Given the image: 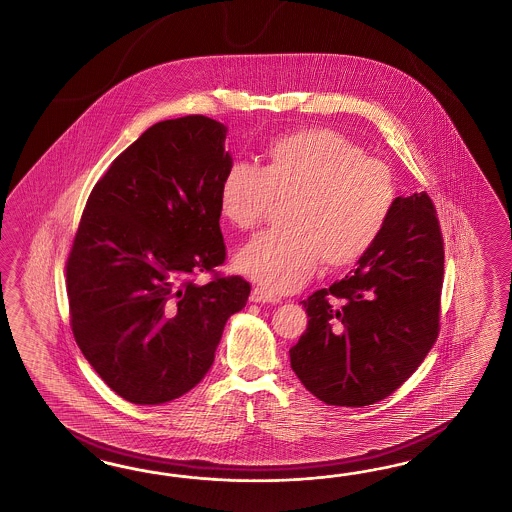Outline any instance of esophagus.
Segmentation results:
<instances>
[{
    "mask_svg": "<svg viewBox=\"0 0 512 512\" xmlns=\"http://www.w3.org/2000/svg\"><path fill=\"white\" fill-rule=\"evenodd\" d=\"M250 300L255 301V303H279L281 298H277L275 294L268 292V290H264V288L255 287L251 290Z\"/></svg>",
    "mask_w": 512,
    "mask_h": 512,
    "instance_id": "obj_1",
    "label": "esophagus"
}]
</instances>
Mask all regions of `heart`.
I'll return each instance as SVG.
<instances>
[{
  "instance_id": "1",
  "label": "heart",
  "mask_w": 512,
  "mask_h": 512,
  "mask_svg": "<svg viewBox=\"0 0 512 512\" xmlns=\"http://www.w3.org/2000/svg\"><path fill=\"white\" fill-rule=\"evenodd\" d=\"M285 200L287 227L237 255L238 270L274 292L305 285L322 261L338 270L368 255L390 222L396 181L387 164L327 127L274 138L262 166L235 161L220 179V212L240 231L257 229Z\"/></svg>"
}]
</instances>
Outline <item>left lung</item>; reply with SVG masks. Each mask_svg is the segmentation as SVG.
Segmentation results:
<instances>
[{
  "instance_id": "obj_1",
  "label": "left lung",
  "mask_w": 512,
  "mask_h": 512,
  "mask_svg": "<svg viewBox=\"0 0 512 512\" xmlns=\"http://www.w3.org/2000/svg\"><path fill=\"white\" fill-rule=\"evenodd\" d=\"M444 238L427 192L399 196L357 268L301 301L309 325L290 348L303 387L327 405L364 407L401 387L437 342Z\"/></svg>"
}]
</instances>
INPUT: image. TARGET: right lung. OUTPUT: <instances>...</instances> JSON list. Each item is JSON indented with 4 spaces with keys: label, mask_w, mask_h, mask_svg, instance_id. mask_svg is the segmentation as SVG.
I'll list each match as a JSON object with an SVG mask.
<instances>
[{
    "label": "right lung",
    "mask_w": 512,
    "mask_h": 512,
    "mask_svg": "<svg viewBox=\"0 0 512 512\" xmlns=\"http://www.w3.org/2000/svg\"><path fill=\"white\" fill-rule=\"evenodd\" d=\"M225 127L201 114L151 125L88 196L66 259L75 342L118 396L159 405L209 372L251 287L220 275ZM200 271L212 273L200 286Z\"/></svg>",
    "instance_id": "obj_1"
}]
</instances>
